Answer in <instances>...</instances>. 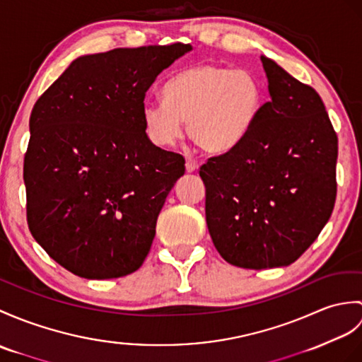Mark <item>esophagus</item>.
<instances>
[{
    "label": "esophagus",
    "mask_w": 362,
    "mask_h": 362,
    "mask_svg": "<svg viewBox=\"0 0 362 362\" xmlns=\"http://www.w3.org/2000/svg\"><path fill=\"white\" fill-rule=\"evenodd\" d=\"M185 168H187V173H194V171H197L199 163L196 160H192V158H187V163H185Z\"/></svg>",
    "instance_id": "obj_1"
}]
</instances>
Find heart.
I'll use <instances>...</instances> for the list:
<instances>
[{
  "label": "heart",
  "instance_id": "obj_1",
  "mask_svg": "<svg viewBox=\"0 0 362 362\" xmlns=\"http://www.w3.org/2000/svg\"><path fill=\"white\" fill-rule=\"evenodd\" d=\"M165 102L146 100L143 129L157 148H170L187 131L208 153L222 154L238 146L262 111V83L255 72L217 63L185 67L166 83Z\"/></svg>",
  "mask_w": 362,
  "mask_h": 362
}]
</instances>
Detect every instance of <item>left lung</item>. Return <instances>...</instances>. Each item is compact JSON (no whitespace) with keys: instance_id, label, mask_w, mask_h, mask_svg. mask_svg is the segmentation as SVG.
<instances>
[{"instance_id":"left-lung-1","label":"left lung","mask_w":362,"mask_h":362,"mask_svg":"<svg viewBox=\"0 0 362 362\" xmlns=\"http://www.w3.org/2000/svg\"><path fill=\"white\" fill-rule=\"evenodd\" d=\"M270 102L238 146L200 168L216 250L251 270L287 267L329 222L338 137L317 92L260 57Z\"/></svg>"}]
</instances>
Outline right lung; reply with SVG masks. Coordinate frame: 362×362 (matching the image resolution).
Instances as JSON below:
<instances>
[{
	"label": "right lung",
	"instance_id": "add662e5",
	"mask_svg": "<svg viewBox=\"0 0 362 362\" xmlns=\"http://www.w3.org/2000/svg\"><path fill=\"white\" fill-rule=\"evenodd\" d=\"M191 45L81 55L32 109L24 156L29 230L85 279L141 267L185 158L154 146L141 122L148 89Z\"/></svg>",
	"mask_w": 362,
	"mask_h": 362
}]
</instances>
